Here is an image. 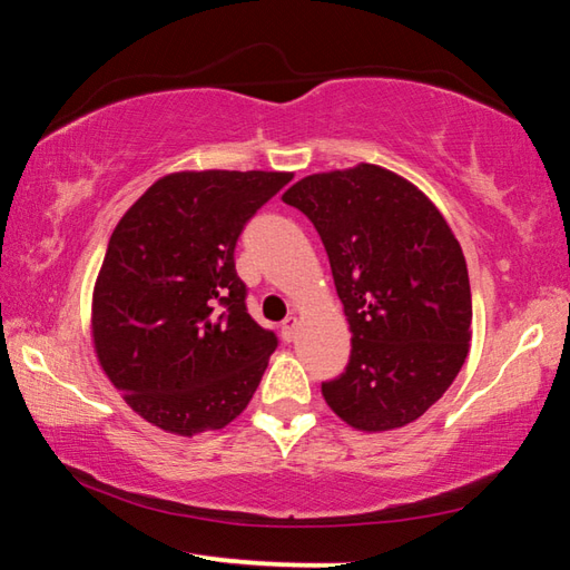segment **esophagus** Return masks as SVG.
I'll return each mask as SVG.
<instances>
[{
    "label": "esophagus",
    "instance_id": "1",
    "mask_svg": "<svg viewBox=\"0 0 570 570\" xmlns=\"http://www.w3.org/2000/svg\"><path fill=\"white\" fill-rule=\"evenodd\" d=\"M294 336H296V316H286L282 322V340L294 342Z\"/></svg>",
    "mask_w": 570,
    "mask_h": 570
}]
</instances>
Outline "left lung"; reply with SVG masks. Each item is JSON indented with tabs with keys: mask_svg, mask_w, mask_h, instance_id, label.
<instances>
[{
	"mask_svg": "<svg viewBox=\"0 0 570 570\" xmlns=\"http://www.w3.org/2000/svg\"><path fill=\"white\" fill-rule=\"evenodd\" d=\"M330 256L352 332L346 370L322 382L340 417L384 432L422 417L470 350L465 256L432 200L372 163L314 173L284 193Z\"/></svg>",
	"mask_w": 570,
	"mask_h": 570,
	"instance_id": "obj_1",
	"label": "left lung"
}]
</instances>
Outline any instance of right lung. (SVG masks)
Masks as SVG:
<instances>
[{
	"label": "right lung",
	"mask_w": 570,
	"mask_h": 570,
	"mask_svg": "<svg viewBox=\"0 0 570 570\" xmlns=\"http://www.w3.org/2000/svg\"><path fill=\"white\" fill-rule=\"evenodd\" d=\"M292 173L186 170L115 226L92 294V340L122 400L156 428L198 435L236 420L276 334L250 320L234 250Z\"/></svg>",
	"instance_id": "right-lung-1"
}]
</instances>
